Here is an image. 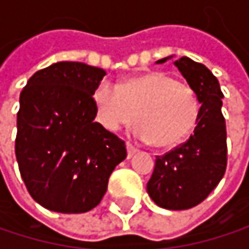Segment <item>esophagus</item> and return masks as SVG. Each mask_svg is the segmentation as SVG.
Masks as SVG:
<instances>
[{
    "label": "esophagus",
    "mask_w": 249,
    "mask_h": 249,
    "mask_svg": "<svg viewBox=\"0 0 249 249\" xmlns=\"http://www.w3.org/2000/svg\"><path fill=\"white\" fill-rule=\"evenodd\" d=\"M126 150H128V159L132 157V156L138 151V148H137L134 144H131V142H126Z\"/></svg>",
    "instance_id": "34e87169"
}]
</instances>
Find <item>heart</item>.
<instances>
[{
    "label": "heart",
    "mask_w": 249,
    "mask_h": 249,
    "mask_svg": "<svg viewBox=\"0 0 249 249\" xmlns=\"http://www.w3.org/2000/svg\"><path fill=\"white\" fill-rule=\"evenodd\" d=\"M98 123L117 131L137 118L132 132L167 148L186 140L197 124L200 101L187 85L161 72H148L123 80L118 86L102 82L93 92Z\"/></svg>",
    "instance_id": "b5f03b06"
}]
</instances>
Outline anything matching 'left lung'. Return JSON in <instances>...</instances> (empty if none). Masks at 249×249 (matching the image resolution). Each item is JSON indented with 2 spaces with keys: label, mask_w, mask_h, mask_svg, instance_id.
<instances>
[{
  "label": "left lung",
  "mask_w": 249,
  "mask_h": 249,
  "mask_svg": "<svg viewBox=\"0 0 249 249\" xmlns=\"http://www.w3.org/2000/svg\"><path fill=\"white\" fill-rule=\"evenodd\" d=\"M174 65L197 93L200 115L187 141L156 156L147 192L160 208L184 211L202 203L224 177L228 163L226 125L222 115L224 93L213 73L189 57H180Z\"/></svg>",
  "instance_id": "8db88e82"
}]
</instances>
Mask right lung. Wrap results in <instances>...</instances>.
Listing matches in <instances>:
<instances>
[{
	"mask_svg": "<svg viewBox=\"0 0 249 249\" xmlns=\"http://www.w3.org/2000/svg\"><path fill=\"white\" fill-rule=\"evenodd\" d=\"M105 75L82 62H59L36 72L21 90L16 157L28 193L49 211L98 206L126 157L124 141L93 121V92Z\"/></svg>",
	"mask_w": 249,
	"mask_h": 249,
	"instance_id": "right-lung-1",
	"label": "right lung"
}]
</instances>
